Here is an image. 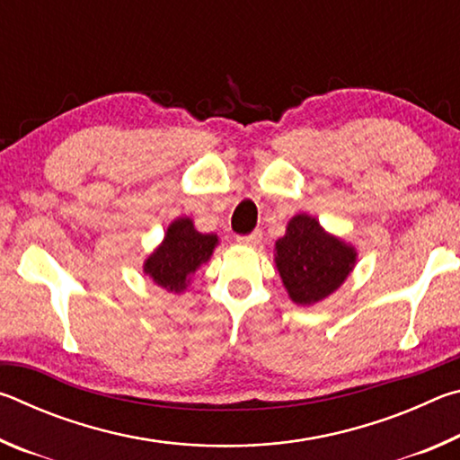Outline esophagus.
Listing matches in <instances>:
<instances>
[{
	"label": "esophagus",
	"mask_w": 460,
	"mask_h": 460,
	"mask_svg": "<svg viewBox=\"0 0 460 460\" xmlns=\"http://www.w3.org/2000/svg\"><path fill=\"white\" fill-rule=\"evenodd\" d=\"M260 241H261V231H253V233H249V235L237 237V243L239 245H247V247L260 245Z\"/></svg>",
	"instance_id": "1"
}]
</instances>
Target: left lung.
Here are the masks:
<instances>
[{
	"label": "left lung",
	"mask_w": 460,
	"mask_h": 460,
	"mask_svg": "<svg viewBox=\"0 0 460 460\" xmlns=\"http://www.w3.org/2000/svg\"><path fill=\"white\" fill-rule=\"evenodd\" d=\"M353 245L326 233L310 215H296L286 235L276 241V268L292 302L316 305L331 296L353 271Z\"/></svg>",
	"instance_id": "8db88e82"
}]
</instances>
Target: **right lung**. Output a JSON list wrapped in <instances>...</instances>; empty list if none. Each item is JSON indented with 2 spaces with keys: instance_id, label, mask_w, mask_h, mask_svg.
Masks as SVG:
<instances>
[{
  "instance_id": "1",
  "label": "right lung",
  "mask_w": 460,
  "mask_h": 460,
  "mask_svg": "<svg viewBox=\"0 0 460 460\" xmlns=\"http://www.w3.org/2000/svg\"><path fill=\"white\" fill-rule=\"evenodd\" d=\"M219 237L194 229L189 217L170 223L164 241L144 261V271L168 292L181 294L190 284V276L211 260Z\"/></svg>"
}]
</instances>
